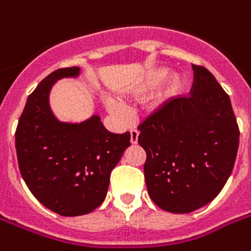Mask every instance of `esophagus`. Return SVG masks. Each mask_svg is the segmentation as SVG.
Segmentation results:
<instances>
[{
  "instance_id": "obj_1",
  "label": "esophagus",
  "mask_w": 251,
  "mask_h": 251,
  "mask_svg": "<svg viewBox=\"0 0 251 251\" xmlns=\"http://www.w3.org/2000/svg\"><path fill=\"white\" fill-rule=\"evenodd\" d=\"M138 137H139V133H138L137 130H131L130 131V142H131V145H137Z\"/></svg>"
}]
</instances>
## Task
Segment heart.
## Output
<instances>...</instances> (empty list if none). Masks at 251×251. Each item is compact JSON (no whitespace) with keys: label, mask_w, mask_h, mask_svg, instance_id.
I'll return each instance as SVG.
<instances>
[{"label":"heart","mask_w":251,"mask_h":251,"mask_svg":"<svg viewBox=\"0 0 251 251\" xmlns=\"http://www.w3.org/2000/svg\"><path fill=\"white\" fill-rule=\"evenodd\" d=\"M168 74L169 70L167 68L152 69L138 82L124 88L121 91V96L129 100H139L156 88L155 92L147 99L146 109L149 113L163 112L181 96L185 88V79L179 73H172L169 76ZM104 101L108 110L120 121H125L127 118L126 106L120 100L108 96Z\"/></svg>","instance_id":"1"}]
</instances>
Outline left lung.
<instances>
[{
	"instance_id": "8db88e82",
	"label": "left lung",
	"mask_w": 251,
	"mask_h": 251,
	"mask_svg": "<svg viewBox=\"0 0 251 251\" xmlns=\"http://www.w3.org/2000/svg\"><path fill=\"white\" fill-rule=\"evenodd\" d=\"M189 98L177 99L141 126L146 186L153 203L189 214L218 197L233 171L238 131L229 96L206 68L193 65Z\"/></svg>"
}]
</instances>
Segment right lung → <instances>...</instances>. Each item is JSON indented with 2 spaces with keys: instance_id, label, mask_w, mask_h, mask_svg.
<instances>
[{
  "instance_id": "right-lung-1",
  "label": "right lung",
  "mask_w": 251,
  "mask_h": 251,
  "mask_svg": "<svg viewBox=\"0 0 251 251\" xmlns=\"http://www.w3.org/2000/svg\"><path fill=\"white\" fill-rule=\"evenodd\" d=\"M78 66L58 69L29 95L15 133L18 164L35 198L61 216L90 214L104 202L110 172L130 146V134L104 127L99 114L80 122L54 116L49 96L61 79L78 78Z\"/></svg>"
}]
</instances>
